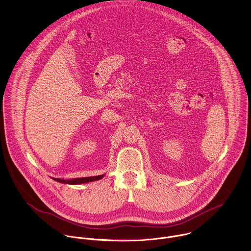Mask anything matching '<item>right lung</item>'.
I'll use <instances>...</instances> for the list:
<instances>
[{"label":"right lung","instance_id":"1","mask_svg":"<svg viewBox=\"0 0 251 251\" xmlns=\"http://www.w3.org/2000/svg\"><path fill=\"white\" fill-rule=\"evenodd\" d=\"M105 176V174L102 175H98V176H92V177H83V178H74V179H61V178H53L51 177L53 180H55L58 183L61 184H67V185H81V184H86V183H90L93 181H97L102 179Z\"/></svg>","mask_w":251,"mask_h":251}]
</instances>
